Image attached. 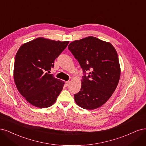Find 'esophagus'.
Instances as JSON below:
<instances>
[{
  "mask_svg": "<svg viewBox=\"0 0 146 146\" xmlns=\"http://www.w3.org/2000/svg\"><path fill=\"white\" fill-rule=\"evenodd\" d=\"M70 84V81H66L65 82V85H66V86H68Z\"/></svg>",
  "mask_w": 146,
  "mask_h": 146,
  "instance_id": "34e87169",
  "label": "esophagus"
}]
</instances>
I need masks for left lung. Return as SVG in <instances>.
Wrapping results in <instances>:
<instances>
[{
    "mask_svg": "<svg viewBox=\"0 0 146 146\" xmlns=\"http://www.w3.org/2000/svg\"><path fill=\"white\" fill-rule=\"evenodd\" d=\"M81 65L84 74L81 91L74 95L78 106L93 110L109 100L118 84L121 68L118 56L110 42L88 36L68 45Z\"/></svg>",
    "mask_w": 146,
    "mask_h": 146,
    "instance_id": "left-lung-1",
    "label": "left lung"
}]
</instances>
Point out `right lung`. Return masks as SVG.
Returning <instances> with one entry per match:
<instances>
[{
    "instance_id": "obj_1",
    "label": "right lung",
    "mask_w": 146,
    "mask_h": 146,
    "mask_svg": "<svg viewBox=\"0 0 146 146\" xmlns=\"http://www.w3.org/2000/svg\"><path fill=\"white\" fill-rule=\"evenodd\" d=\"M68 43L38 37L23 44L17 51L14 80L18 91L31 105L43 109L56 101L64 82L49 73Z\"/></svg>"
}]
</instances>
